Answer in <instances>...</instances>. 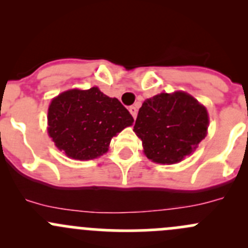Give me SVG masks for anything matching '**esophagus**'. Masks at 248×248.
<instances>
[{"label":"esophagus","mask_w":248,"mask_h":248,"mask_svg":"<svg viewBox=\"0 0 248 248\" xmlns=\"http://www.w3.org/2000/svg\"><path fill=\"white\" fill-rule=\"evenodd\" d=\"M129 112H131L132 116H133L134 119H136V117H137V114H138V109H137V107L132 106V107H129Z\"/></svg>","instance_id":"34e87169"}]
</instances>
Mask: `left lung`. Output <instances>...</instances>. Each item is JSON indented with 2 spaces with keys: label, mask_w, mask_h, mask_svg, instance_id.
Instances as JSON below:
<instances>
[{
  "label": "left lung",
  "mask_w": 248,
  "mask_h": 248,
  "mask_svg": "<svg viewBox=\"0 0 248 248\" xmlns=\"http://www.w3.org/2000/svg\"><path fill=\"white\" fill-rule=\"evenodd\" d=\"M206 108L186 92L159 93L142 103L134 129L152 162L174 164L189 156L206 137Z\"/></svg>",
  "instance_id": "obj_1"
}]
</instances>
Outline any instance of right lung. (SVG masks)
I'll return each mask as SVG.
<instances>
[{
    "instance_id": "right-lung-1",
    "label": "right lung",
    "mask_w": 248,
    "mask_h": 248,
    "mask_svg": "<svg viewBox=\"0 0 248 248\" xmlns=\"http://www.w3.org/2000/svg\"><path fill=\"white\" fill-rule=\"evenodd\" d=\"M117 98L98 87L68 90L55 97L47 109V133L68 157L87 161L108 151L112 137L133 124Z\"/></svg>"
}]
</instances>
